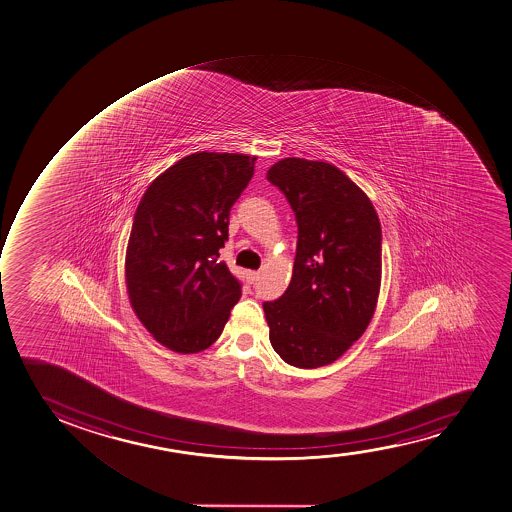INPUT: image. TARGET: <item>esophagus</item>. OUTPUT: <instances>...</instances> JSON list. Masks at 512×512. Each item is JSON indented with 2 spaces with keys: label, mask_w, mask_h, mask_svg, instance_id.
Masks as SVG:
<instances>
[{
  "label": "esophagus",
  "mask_w": 512,
  "mask_h": 512,
  "mask_svg": "<svg viewBox=\"0 0 512 512\" xmlns=\"http://www.w3.org/2000/svg\"><path fill=\"white\" fill-rule=\"evenodd\" d=\"M257 279H259V272H255V270H248L247 281L250 282V284H253Z\"/></svg>",
  "instance_id": "34e87169"
}]
</instances>
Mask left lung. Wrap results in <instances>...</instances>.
I'll use <instances>...</instances> for the list:
<instances>
[{"mask_svg": "<svg viewBox=\"0 0 512 512\" xmlns=\"http://www.w3.org/2000/svg\"><path fill=\"white\" fill-rule=\"evenodd\" d=\"M267 180L298 223L291 282L264 303L270 344L294 368H322L349 351L376 311L381 224L366 192L327 161L284 158Z\"/></svg>", "mask_w": 512, "mask_h": 512, "instance_id": "obj_1", "label": "left lung"}]
</instances>
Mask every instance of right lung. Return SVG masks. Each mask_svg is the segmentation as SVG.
I'll return each instance as SVG.
<instances>
[{"label":"right lung","mask_w":512,"mask_h":512,"mask_svg":"<svg viewBox=\"0 0 512 512\" xmlns=\"http://www.w3.org/2000/svg\"><path fill=\"white\" fill-rule=\"evenodd\" d=\"M255 160L192 153L160 173L139 201L124 264L127 296L139 322L170 351H206L242 296L219 248Z\"/></svg>","instance_id":"obj_1"}]
</instances>
